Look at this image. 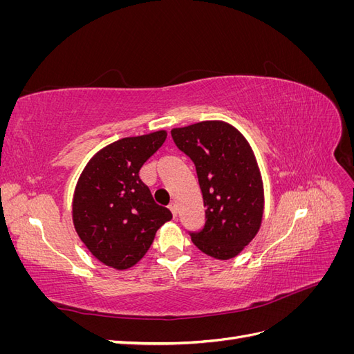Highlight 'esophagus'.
Instances as JSON below:
<instances>
[{
    "mask_svg": "<svg viewBox=\"0 0 354 354\" xmlns=\"http://www.w3.org/2000/svg\"><path fill=\"white\" fill-rule=\"evenodd\" d=\"M168 208H169V211H171V212H173V217L176 218V217H177V205H176V203H174V202H173V203H169V207H168Z\"/></svg>",
    "mask_w": 354,
    "mask_h": 354,
    "instance_id": "1",
    "label": "esophagus"
}]
</instances>
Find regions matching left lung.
<instances>
[{
    "mask_svg": "<svg viewBox=\"0 0 354 354\" xmlns=\"http://www.w3.org/2000/svg\"><path fill=\"white\" fill-rule=\"evenodd\" d=\"M171 136L195 164L207 207L205 224L190 233L192 242L214 259H233L255 238L264 211L263 180L250 143L223 121L173 128Z\"/></svg>",
    "mask_w": 354,
    "mask_h": 354,
    "instance_id": "left-lung-1",
    "label": "left lung"
}]
</instances>
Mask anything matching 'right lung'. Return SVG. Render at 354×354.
I'll return each instance as SVG.
<instances>
[{"mask_svg":"<svg viewBox=\"0 0 354 354\" xmlns=\"http://www.w3.org/2000/svg\"><path fill=\"white\" fill-rule=\"evenodd\" d=\"M165 138L167 131L160 130L108 145L88 160L75 187V230L95 259L112 269L125 270L140 261L156 230L173 218L138 177Z\"/></svg>","mask_w":354,"mask_h":354,"instance_id":"obj_1","label":"right lung"}]
</instances>
